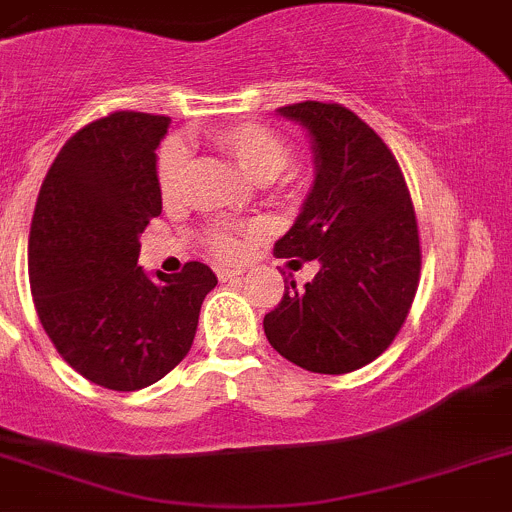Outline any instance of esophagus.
I'll use <instances>...</instances> for the list:
<instances>
[{
  "label": "esophagus",
  "instance_id": "esophagus-1",
  "mask_svg": "<svg viewBox=\"0 0 512 512\" xmlns=\"http://www.w3.org/2000/svg\"><path fill=\"white\" fill-rule=\"evenodd\" d=\"M216 274L221 281H231V279H238V276H243V269H218Z\"/></svg>",
  "mask_w": 512,
  "mask_h": 512
}]
</instances>
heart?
I'll list each match as a JSON object with an SVG mask.
<instances>
[{
	"label": "heart",
	"instance_id": "obj_1",
	"mask_svg": "<svg viewBox=\"0 0 512 512\" xmlns=\"http://www.w3.org/2000/svg\"><path fill=\"white\" fill-rule=\"evenodd\" d=\"M211 140L261 186H274L279 175L294 160V145L279 133L261 123H241L218 128L211 133ZM188 170V150L180 140H165L158 150L155 163V183L165 203H175L183 193ZM264 233V223H211L203 231V246L211 256L221 261H238L246 256L251 243Z\"/></svg>",
	"mask_w": 512,
	"mask_h": 512
}]
</instances>
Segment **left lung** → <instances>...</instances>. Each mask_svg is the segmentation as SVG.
Wrapping results in <instances>:
<instances>
[{"instance_id":"1","label":"left lung","mask_w":512,"mask_h":512,"mask_svg":"<svg viewBox=\"0 0 512 512\" xmlns=\"http://www.w3.org/2000/svg\"><path fill=\"white\" fill-rule=\"evenodd\" d=\"M279 113L314 138L316 180L274 251L321 269L304 289L286 279L264 332L296 367L347 374L374 362L410 314L422 269L415 206L392 150L349 107L304 100Z\"/></svg>"}]
</instances>
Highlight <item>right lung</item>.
<instances>
[{"label":"right lung","instance_id":"right-lung-1","mask_svg":"<svg viewBox=\"0 0 512 512\" xmlns=\"http://www.w3.org/2000/svg\"><path fill=\"white\" fill-rule=\"evenodd\" d=\"M165 115L115 110L77 130L42 180L29 228V289L60 357L90 382L135 392L191 352L216 274L188 261L148 279L140 233L163 211L155 148Z\"/></svg>","mask_w":512,"mask_h":512}]
</instances>
